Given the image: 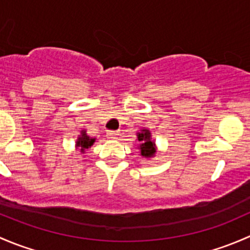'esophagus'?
<instances>
[{
    "instance_id": "obj_1",
    "label": "esophagus",
    "mask_w": 250,
    "mask_h": 250,
    "mask_svg": "<svg viewBox=\"0 0 250 250\" xmlns=\"http://www.w3.org/2000/svg\"><path fill=\"white\" fill-rule=\"evenodd\" d=\"M117 135H118V132H115V130H110V132H107V137L111 138V139L117 138Z\"/></svg>"
}]
</instances>
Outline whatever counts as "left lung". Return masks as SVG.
Here are the masks:
<instances>
[{
    "label": "left lung",
    "instance_id": "obj_1",
    "mask_svg": "<svg viewBox=\"0 0 250 250\" xmlns=\"http://www.w3.org/2000/svg\"><path fill=\"white\" fill-rule=\"evenodd\" d=\"M138 141L139 145L138 148L140 150V156L146 160L153 158L156 155V150H157V145H156L155 140L152 139V135L148 128H141L140 132L137 133Z\"/></svg>",
    "mask_w": 250,
    "mask_h": 250
}]
</instances>
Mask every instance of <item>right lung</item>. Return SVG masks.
<instances>
[{
    "label": "right lung",
    "instance_id": "right-lung-1",
    "mask_svg": "<svg viewBox=\"0 0 250 250\" xmlns=\"http://www.w3.org/2000/svg\"><path fill=\"white\" fill-rule=\"evenodd\" d=\"M95 140H97V138L89 137V135L87 134V130L82 129L81 130V134L77 137L76 143H75V147H76V150L80 151L81 153H85V151H87L90 146H93Z\"/></svg>",
    "mask_w": 250,
    "mask_h": 250
}]
</instances>
